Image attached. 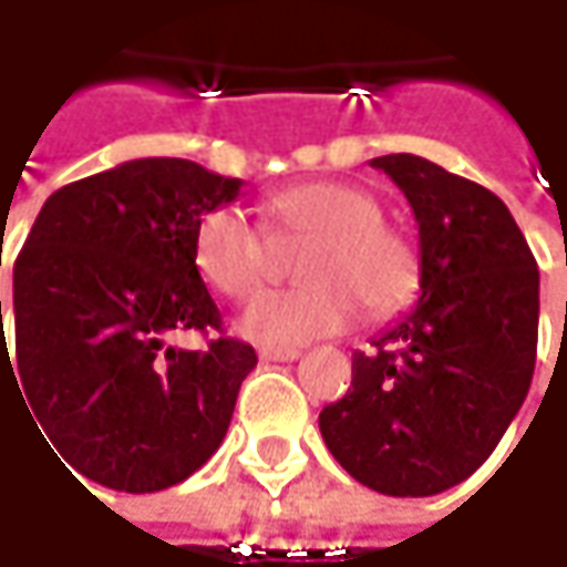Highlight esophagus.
<instances>
[{
  "label": "esophagus",
  "mask_w": 567,
  "mask_h": 567,
  "mask_svg": "<svg viewBox=\"0 0 567 567\" xmlns=\"http://www.w3.org/2000/svg\"><path fill=\"white\" fill-rule=\"evenodd\" d=\"M258 358H261V361H297V358H300V348H274V344H261V348H258Z\"/></svg>",
  "instance_id": "1"
}]
</instances>
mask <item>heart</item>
I'll return each mask as SVG.
<instances>
[{
  "label": "heart",
  "instance_id": "b5f03b06",
  "mask_svg": "<svg viewBox=\"0 0 567 567\" xmlns=\"http://www.w3.org/2000/svg\"><path fill=\"white\" fill-rule=\"evenodd\" d=\"M264 219L280 245L309 241L297 261V274L309 284L267 290L245 306L238 326L255 342L290 348L342 332L361 303L371 316H386L420 284L413 241L384 223L378 196L364 186L300 183L274 193L264 203ZM193 258L209 287L248 297L274 270V245L245 209L216 206L199 219Z\"/></svg>",
  "mask_w": 567,
  "mask_h": 567
}]
</instances>
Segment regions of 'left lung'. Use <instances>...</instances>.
I'll return each mask as SVG.
<instances>
[{"label":"left lung","instance_id":"8db88e82","mask_svg":"<svg viewBox=\"0 0 567 567\" xmlns=\"http://www.w3.org/2000/svg\"><path fill=\"white\" fill-rule=\"evenodd\" d=\"M420 225V300L319 413L336 462L386 497L471 477L519 413L536 368L539 267L501 196L416 154L374 157Z\"/></svg>","mask_w":567,"mask_h":567}]
</instances>
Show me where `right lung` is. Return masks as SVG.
Masks as SVG:
<instances>
[{
  "mask_svg": "<svg viewBox=\"0 0 567 567\" xmlns=\"http://www.w3.org/2000/svg\"><path fill=\"white\" fill-rule=\"evenodd\" d=\"M238 193L241 181L193 161L138 157L51 193L28 231L12 277L16 358L0 303V384H21L38 435L102 487H174L223 445L258 354L225 336L206 348L171 339L223 332L193 238Z\"/></svg>",
  "mask_w": 567,
  "mask_h": 567,
  "instance_id": "1",
  "label": "right lung"
}]
</instances>
